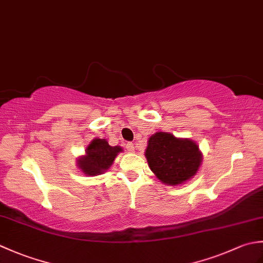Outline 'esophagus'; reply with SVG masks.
<instances>
[{
  "label": "esophagus",
  "mask_w": 263,
  "mask_h": 263,
  "mask_svg": "<svg viewBox=\"0 0 263 263\" xmlns=\"http://www.w3.org/2000/svg\"><path fill=\"white\" fill-rule=\"evenodd\" d=\"M125 148L127 149V152H130V153L135 152V144H133L132 142H127V143L125 144Z\"/></svg>",
  "instance_id": "34e87169"
}]
</instances>
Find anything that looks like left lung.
Listing matches in <instances>:
<instances>
[{
  "label": "left lung",
  "instance_id": "left-lung-1",
  "mask_svg": "<svg viewBox=\"0 0 263 263\" xmlns=\"http://www.w3.org/2000/svg\"><path fill=\"white\" fill-rule=\"evenodd\" d=\"M146 157L150 170L165 184H182L195 175L201 164L197 143L157 132L149 138Z\"/></svg>",
  "mask_w": 263,
  "mask_h": 263
}]
</instances>
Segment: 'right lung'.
<instances>
[{
    "mask_svg": "<svg viewBox=\"0 0 263 263\" xmlns=\"http://www.w3.org/2000/svg\"><path fill=\"white\" fill-rule=\"evenodd\" d=\"M121 152V147H111L104 139H95L87 147L86 156L78 160V165L87 175H99L109 168Z\"/></svg>",
    "mask_w": 263,
    "mask_h": 263,
    "instance_id": "obj_1",
    "label": "right lung"
}]
</instances>
